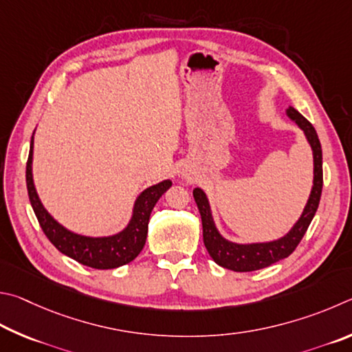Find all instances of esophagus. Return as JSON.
<instances>
[{
	"instance_id": "34e87169",
	"label": "esophagus",
	"mask_w": 352,
	"mask_h": 352,
	"mask_svg": "<svg viewBox=\"0 0 352 352\" xmlns=\"http://www.w3.org/2000/svg\"><path fill=\"white\" fill-rule=\"evenodd\" d=\"M181 177L184 181H192V176H190L188 171H181Z\"/></svg>"
}]
</instances>
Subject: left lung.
I'll use <instances>...</instances> for the list:
<instances>
[{"label":"left lung","instance_id":"obj_1","mask_svg":"<svg viewBox=\"0 0 352 352\" xmlns=\"http://www.w3.org/2000/svg\"><path fill=\"white\" fill-rule=\"evenodd\" d=\"M286 116L303 131L305 138L312 150L314 160V179L312 188L307 198L306 206L301 212L300 218L295 221V224L289 229L285 235L272 239V241L263 243H235L221 235L217 224H214L213 213L210 202L206 192L199 187L193 190V198L196 206L199 208L201 219H202V236H204V244L212 256V260L218 266L235 270V272H252V270H260L269 267L280 260H285L292 252L297 249L301 238L309 227L312 218L316 217V212L320 204V196H322L323 187V156H322V145H320L318 135L316 128L301 116L297 109L289 107L286 109Z\"/></svg>","mask_w":352,"mask_h":352}]
</instances>
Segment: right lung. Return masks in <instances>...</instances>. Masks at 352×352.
<instances>
[{"label":"right lung","mask_w":352,"mask_h":352,"mask_svg":"<svg viewBox=\"0 0 352 352\" xmlns=\"http://www.w3.org/2000/svg\"><path fill=\"white\" fill-rule=\"evenodd\" d=\"M35 134V131H34ZM34 135L30 139V150L26 166V184L30 206L41 226L43 232L61 254L72 258L83 266L94 269H116L131 263L144 249L148 233V221L151 210L160 196L171 187V181L165 179L145 188L134 201L131 218L120 232L107 236H88L66 229L49 213L36 193L34 182Z\"/></svg>","instance_id":"1"}]
</instances>
